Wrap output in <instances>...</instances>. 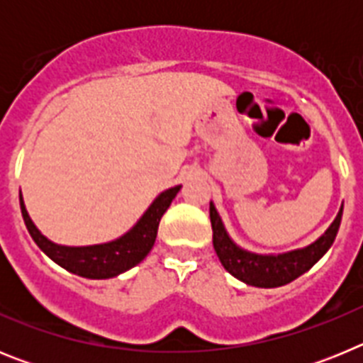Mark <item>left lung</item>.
Listing matches in <instances>:
<instances>
[{
  "instance_id": "1",
  "label": "left lung",
  "mask_w": 363,
  "mask_h": 363,
  "mask_svg": "<svg viewBox=\"0 0 363 363\" xmlns=\"http://www.w3.org/2000/svg\"><path fill=\"white\" fill-rule=\"evenodd\" d=\"M342 213H344V203L340 207L338 214H336L335 221L329 225V229L316 242L303 247V249L284 252V255H256V252L245 251V249H242L230 240L216 207L211 201L209 214L211 225H213L214 251H216L218 258H220L221 265L225 267V271L230 272L234 278L242 280L243 284L255 285V287H265V289L281 287V285L291 284L298 277H301L303 272L309 271L331 249L336 234H338Z\"/></svg>"
}]
</instances>
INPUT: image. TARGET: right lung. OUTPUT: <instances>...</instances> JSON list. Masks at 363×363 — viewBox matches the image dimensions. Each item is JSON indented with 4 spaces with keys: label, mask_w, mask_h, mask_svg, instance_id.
<instances>
[{
    "label": "right lung",
    "mask_w": 363,
    "mask_h": 363,
    "mask_svg": "<svg viewBox=\"0 0 363 363\" xmlns=\"http://www.w3.org/2000/svg\"><path fill=\"white\" fill-rule=\"evenodd\" d=\"M179 189L182 185L163 191L149 205V209L136 221L133 229L127 230L120 238L99 243V245L67 247L50 242L38 230L34 221L30 220L21 194H19V205H21L23 221L32 240L52 262L78 277L91 278V280H107V278H114L121 272L133 269L149 255L156 242L160 220H162L163 213L169 209V205L172 203Z\"/></svg>",
    "instance_id": "add662e5"
}]
</instances>
